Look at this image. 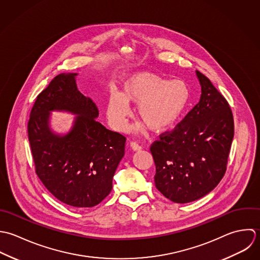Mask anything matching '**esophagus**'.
<instances>
[{"instance_id":"esophagus-1","label":"esophagus","mask_w":260,"mask_h":260,"mask_svg":"<svg viewBox=\"0 0 260 260\" xmlns=\"http://www.w3.org/2000/svg\"><path fill=\"white\" fill-rule=\"evenodd\" d=\"M129 146H131V148H132L135 152H137V151H141V150H142V147H141L138 143H136V142H131Z\"/></svg>"}]
</instances>
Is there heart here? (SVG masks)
<instances>
[{"mask_svg":"<svg viewBox=\"0 0 260 260\" xmlns=\"http://www.w3.org/2000/svg\"><path fill=\"white\" fill-rule=\"evenodd\" d=\"M188 100L189 90L183 81H169L154 73L142 72L123 82L120 94H109L106 113L112 127L123 131L131 114L128 104H136L139 118L151 131L159 133L176 122Z\"/></svg>","mask_w":260,"mask_h":260,"instance_id":"b5f03b06","label":"heart"}]
</instances>
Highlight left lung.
I'll use <instances>...</instances> for the list:
<instances>
[{
    "label": "left lung",
    "instance_id": "obj_1",
    "mask_svg": "<svg viewBox=\"0 0 260 260\" xmlns=\"http://www.w3.org/2000/svg\"><path fill=\"white\" fill-rule=\"evenodd\" d=\"M201 98L170 133L151 146L156 189L185 204L210 193L225 172L234 137L231 108L207 77L196 70Z\"/></svg>",
    "mask_w": 260,
    "mask_h": 260
}]
</instances>
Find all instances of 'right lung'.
<instances>
[{
	"label": "right lung",
	"instance_id": "right-lung-1",
	"mask_svg": "<svg viewBox=\"0 0 260 260\" xmlns=\"http://www.w3.org/2000/svg\"><path fill=\"white\" fill-rule=\"evenodd\" d=\"M77 73H61L38 96L28 122V138L36 174L62 203L96 206L110 193L112 178L124 155L125 137L96 120L99 109L76 85ZM77 116L65 135L50 127L51 111Z\"/></svg>",
	"mask_w": 260,
	"mask_h": 260
}]
</instances>
